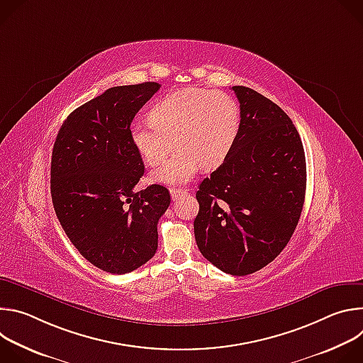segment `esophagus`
I'll return each instance as SVG.
<instances>
[{"label":"esophagus","instance_id":"obj_1","mask_svg":"<svg viewBox=\"0 0 363 363\" xmlns=\"http://www.w3.org/2000/svg\"><path fill=\"white\" fill-rule=\"evenodd\" d=\"M185 194L184 189H175V188H171V196L174 201H177L179 196H182Z\"/></svg>","mask_w":363,"mask_h":363}]
</instances>
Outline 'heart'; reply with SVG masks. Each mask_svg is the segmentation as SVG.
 Instances as JSON below:
<instances>
[{
  "mask_svg": "<svg viewBox=\"0 0 363 363\" xmlns=\"http://www.w3.org/2000/svg\"><path fill=\"white\" fill-rule=\"evenodd\" d=\"M237 130L238 106L231 96L191 87L165 96L150 111L149 122L132 125L130 139L150 167L162 164L175 143L171 160L152 174V179L179 185L194 178L201 164H220Z\"/></svg>",
  "mask_w": 363,
  "mask_h": 363,
  "instance_id": "b5f03b06",
  "label": "heart"
}]
</instances>
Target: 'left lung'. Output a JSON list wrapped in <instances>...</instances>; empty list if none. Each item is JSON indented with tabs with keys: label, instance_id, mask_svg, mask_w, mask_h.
Returning a JSON list of instances; mask_svg holds the SVG:
<instances>
[{
	"label": "left lung",
	"instance_id": "left-lung-1",
	"mask_svg": "<svg viewBox=\"0 0 363 363\" xmlns=\"http://www.w3.org/2000/svg\"><path fill=\"white\" fill-rule=\"evenodd\" d=\"M240 126L224 162L199 184L194 234L201 254L221 272L247 276L283 251L298 223L306 158L291 119L244 86Z\"/></svg>",
	"mask_w": 363,
	"mask_h": 363
}]
</instances>
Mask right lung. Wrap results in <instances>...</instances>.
I'll return each instance as SVG.
<instances>
[{"label":"right lung","instance_id":"obj_1","mask_svg":"<svg viewBox=\"0 0 363 363\" xmlns=\"http://www.w3.org/2000/svg\"><path fill=\"white\" fill-rule=\"evenodd\" d=\"M161 84L116 86L63 122L51 155V199L79 252L112 274L136 270L157 252L158 221L171 195L162 185L135 191L143 162L130 123Z\"/></svg>","mask_w":363,"mask_h":363}]
</instances>
